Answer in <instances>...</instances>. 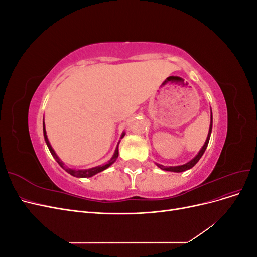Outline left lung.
<instances>
[{"instance_id":"8db88e82","label":"left lung","mask_w":257,"mask_h":257,"mask_svg":"<svg viewBox=\"0 0 257 257\" xmlns=\"http://www.w3.org/2000/svg\"><path fill=\"white\" fill-rule=\"evenodd\" d=\"M211 131H212V112H211V121H210V127H209V133H208V137L206 139V143L205 145L203 146V148H201L200 151L198 152V154L196 155L195 158H194L193 160H191L190 162L186 163V164H183V165H180V166H164V165H161V164H157L161 169L163 170H168V172H175V173H181V172H184V170H188L190 168H192L194 165L196 164V163L199 161V159L203 157V154L205 152V150L207 149V146H208V143H209V139H210V135H211Z\"/></svg>"}]
</instances>
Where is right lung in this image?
<instances>
[{
  "label": "right lung",
  "mask_w": 257,
  "mask_h": 257,
  "mask_svg": "<svg viewBox=\"0 0 257 257\" xmlns=\"http://www.w3.org/2000/svg\"><path fill=\"white\" fill-rule=\"evenodd\" d=\"M43 131H44L45 142H46V144H47V146H48V148H49V151H50L51 154H52V157H53L54 159H56V161L59 163V165H60L62 168L65 169L69 175H72V176H74V177H78V178H89V177L94 176V175H96V174H98V173H100V172H103V170H105L106 168L109 167L111 164H113V163L115 162V160L118 159V157H119V149H118V147H116V149H115V151H114L113 157H112V158L110 159V161L108 162L107 164H105V165H100V166H96V167L89 168V169H72V168H67L66 166H64V163L59 159V157L56 154V152H54V150L52 149V147H51V145H50V143H49V141H48V138H47V135H46V128H45V123H44V122H43ZM124 135H125V133L122 134L121 138H122ZM118 146H119V145H118Z\"/></svg>",
  "instance_id": "right-lung-1"
}]
</instances>
